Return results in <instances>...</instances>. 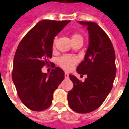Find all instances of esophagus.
<instances>
[{
	"mask_svg": "<svg viewBox=\"0 0 129 129\" xmlns=\"http://www.w3.org/2000/svg\"><path fill=\"white\" fill-rule=\"evenodd\" d=\"M64 76H65V78H66V79H68V78H69V75H68V73H65Z\"/></svg>",
	"mask_w": 129,
	"mask_h": 129,
	"instance_id": "obj_1",
	"label": "esophagus"
}]
</instances>
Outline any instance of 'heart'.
Wrapping results in <instances>:
<instances>
[{"label":"heart","instance_id":"obj_1","mask_svg":"<svg viewBox=\"0 0 129 129\" xmlns=\"http://www.w3.org/2000/svg\"><path fill=\"white\" fill-rule=\"evenodd\" d=\"M56 40L57 38L55 37L53 39L52 41V48L55 47L56 45ZM79 40H81L83 41V37L81 34L79 33H73L72 34V41L73 42L76 41H79ZM57 63L58 64L66 70H70L73 69V67L76 65L77 63V59L75 56H71V55H63V56L59 57L58 60H57Z\"/></svg>","mask_w":129,"mask_h":129}]
</instances>
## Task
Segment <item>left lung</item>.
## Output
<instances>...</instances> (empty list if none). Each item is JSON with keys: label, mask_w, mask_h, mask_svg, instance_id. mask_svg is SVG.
<instances>
[{"label": "left lung", "mask_w": 129, "mask_h": 129, "mask_svg": "<svg viewBox=\"0 0 129 129\" xmlns=\"http://www.w3.org/2000/svg\"><path fill=\"white\" fill-rule=\"evenodd\" d=\"M87 25L89 45L84 60L79 65V74L86 75L85 81H79L70 75L73 88L68 93L70 107L78 113H88L102 105L113 86L116 75L115 53L111 39L96 23L79 21Z\"/></svg>", "instance_id": "obj_1"}]
</instances>
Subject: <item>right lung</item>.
I'll use <instances>...</instances> for the list:
<instances>
[{
	"label": "right lung",
	"instance_id": "1",
	"mask_svg": "<svg viewBox=\"0 0 129 129\" xmlns=\"http://www.w3.org/2000/svg\"><path fill=\"white\" fill-rule=\"evenodd\" d=\"M68 21L43 20L27 32L15 52L12 77L17 94L27 108L42 111L52 104L53 92L64 79V72L49 61L52 56L54 38ZM54 69L48 76L43 73L44 65Z\"/></svg>",
	"mask_w": 129,
	"mask_h": 129
}]
</instances>
